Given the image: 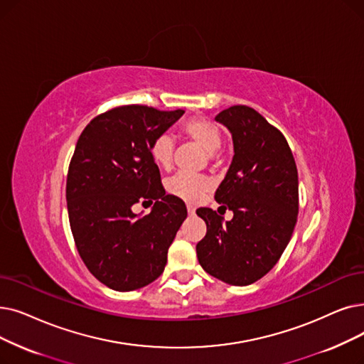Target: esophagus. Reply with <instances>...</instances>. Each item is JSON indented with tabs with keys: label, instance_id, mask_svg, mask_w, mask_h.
<instances>
[{
	"label": "esophagus",
	"instance_id": "34e87169",
	"mask_svg": "<svg viewBox=\"0 0 364 364\" xmlns=\"http://www.w3.org/2000/svg\"><path fill=\"white\" fill-rule=\"evenodd\" d=\"M195 211H196V208L193 207V205L187 203V213H188V215H193V214H195Z\"/></svg>",
	"mask_w": 364,
	"mask_h": 364
}]
</instances>
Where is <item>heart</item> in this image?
<instances>
[{"label":"heart","instance_id":"b5f03b06","mask_svg":"<svg viewBox=\"0 0 364 364\" xmlns=\"http://www.w3.org/2000/svg\"><path fill=\"white\" fill-rule=\"evenodd\" d=\"M181 134L200 146L205 151L214 153L220 149L221 131L218 126L205 117H192L183 123ZM150 154L153 161L162 166L169 168L173 159V139L169 135H157L150 144ZM211 188V181L202 176L178 172L168 181V191L184 200L196 202Z\"/></svg>","mask_w":364,"mask_h":364}]
</instances>
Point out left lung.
Instances as JSON below:
<instances>
[{"label":"left lung","instance_id":"left-lung-1","mask_svg":"<svg viewBox=\"0 0 364 364\" xmlns=\"http://www.w3.org/2000/svg\"><path fill=\"white\" fill-rule=\"evenodd\" d=\"M233 139V159L215 200L233 218L211 208L196 214L207 235L196 245L205 272L232 286H248L269 272L286 250L299 213V180L284 135L255 108L233 105L215 116Z\"/></svg>","mask_w":364,"mask_h":364}]
</instances>
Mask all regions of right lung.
Instances as JSON below:
<instances>
[{
  "label": "right lung",
  "mask_w": 364,
  "mask_h": 364,
  "mask_svg": "<svg viewBox=\"0 0 364 364\" xmlns=\"http://www.w3.org/2000/svg\"><path fill=\"white\" fill-rule=\"evenodd\" d=\"M184 114L122 105L90 120L77 141L67 176V207L78 255L90 274L116 291L159 278L168 248L187 217L166 195L150 154L151 141ZM155 202L147 216L132 205Z\"/></svg>",
  "instance_id": "right-lung-1"
}]
</instances>
